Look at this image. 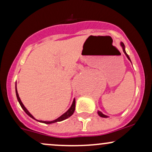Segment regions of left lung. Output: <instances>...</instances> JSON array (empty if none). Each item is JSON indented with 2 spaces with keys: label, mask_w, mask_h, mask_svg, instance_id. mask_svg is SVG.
<instances>
[{
  "label": "left lung",
  "mask_w": 152,
  "mask_h": 152,
  "mask_svg": "<svg viewBox=\"0 0 152 152\" xmlns=\"http://www.w3.org/2000/svg\"><path fill=\"white\" fill-rule=\"evenodd\" d=\"M121 47H122V48H123V51H124V53H125V55L126 56V57H127V58L129 59V60L130 61H131V60H130V58H129V56H128V54H127L126 53V50H125V46H124V43H122V42H121ZM98 114L99 115V116H101V117H103V118H107L108 116H106V115H104V114H103L102 112H101V111H98Z\"/></svg>",
  "instance_id": "1"
}]
</instances>
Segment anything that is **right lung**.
Wrapping results in <instances>:
<instances>
[{"mask_svg":"<svg viewBox=\"0 0 152 152\" xmlns=\"http://www.w3.org/2000/svg\"><path fill=\"white\" fill-rule=\"evenodd\" d=\"M15 94H16V96H17V99H18L19 104H20V106L22 107V109L24 110V111L30 117H31L32 118H34V119L36 120V121H39V122H42V123H44V124H53V123H56V122H58V121H64V120L66 119V118H68L69 117H70V116L72 115L73 114H74V111H75V106H76V101H75V99H74V101H73V103H72V105H71V106L70 108H69V109L67 111H66V113H64V114L61 115V116H60V117H58V118H56V119L53 120V121H38V120L36 119L34 116H32L30 114V112H29L28 111L27 109H26V108L24 106L23 104V103L21 101H20V97H19L18 96V91H17V88H16V83H15Z\"/></svg>","mask_w":152,"mask_h":152,"instance_id":"add662e5","label":"right lung"}]
</instances>
